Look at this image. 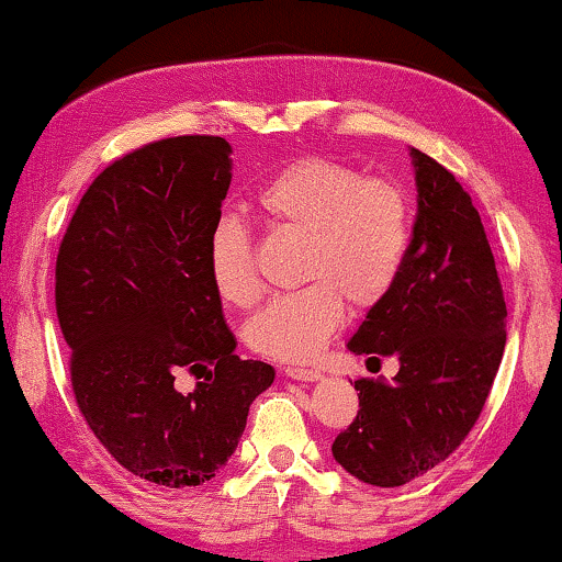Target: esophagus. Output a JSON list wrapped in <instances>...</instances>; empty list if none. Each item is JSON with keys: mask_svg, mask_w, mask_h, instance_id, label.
I'll list each match as a JSON object with an SVG mask.
<instances>
[{"mask_svg": "<svg viewBox=\"0 0 562 562\" xmlns=\"http://www.w3.org/2000/svg\"><path fill=\"white\" fill-rule=\"evenodd\" d=\"M281 371L289 379H296V382H315V379H319V371L317 369L299 367V363H289V367H283Z\"/></svg>", "mask_w": 562, "mask_h": 562, "instance_id": "1", "label": "esophagus"}]
</instances>
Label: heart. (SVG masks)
Returning <instances> with one entry per match:
<instances>
[{
	"label": "heart",
	"mask_w": 562,
	"mask_h": 562,
	"mask_svg": "<svg viewBox=\"0 0 562 562\" xmlns=\"http://www.w3.org/2000/svg\"><path fill=\"white\" fill-rule=\"evenodd\" d=\"M255 206L271 227L307 239L299 279L310 283L266 304L245 338L268 359H312L344 325L346 299L374 307L397 283L413 239L411 195L395 180L367 178L338 159L302 157L260 186ZM209 276L235 307H250L260 294L250 232L237 216H222L211 229Z\"/></svg>",
	"instance_id": "1"
}]
</instances>
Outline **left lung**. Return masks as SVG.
<instances>
[{
    "label": "left lung",
    "instance_id": "1",
    "mask_svg": "<svg viewBox=\"0 0 562 562\" xmlns=\"http://www.w3.org/2000/svg\"><path fill=\"white\" fill-rule=\"evenodd\" d=\"M418 214L403 273L348 351L397 356L392 382L356 379L359 413L333 457L361 483L397 487L443 462L483 413L506 348V302L485 227L447 167L411 149Z\"/></svg>",
    "mask_w": 562,
    "mask_h": 562
}]
</instances>
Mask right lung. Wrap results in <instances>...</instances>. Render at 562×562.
Masks as SVG:
<instances>
[{
  "instance_id": "obj_1",
  "label": "right lung",
  "mask_w": 562,
  "mask_h": 562,
  "mask_svg": "<svg viewBox=\"0 0 562 562\" xmlns=\"http://www.w3.org/2000/svg\"><path fill=\"white\" fill-rule=\"evenodd\" d=\"M229 155L222 136H172L115 159L87 188L56 258L79 413L121 468L165 487L216 477L276 376L235 353L209 276ZM180 370L207 379L180 393Z\"/></svg>"
}]
</instances>
